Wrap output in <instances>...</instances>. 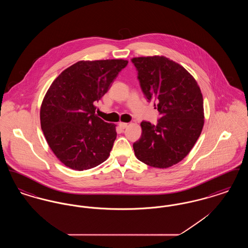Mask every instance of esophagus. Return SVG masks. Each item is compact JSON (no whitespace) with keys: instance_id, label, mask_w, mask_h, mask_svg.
Instances as JSON below:
<instances>
[{"instance_id":"esophagus-1","label":"esophagus","mask_w":248,"mask_h":248,"mask_svg":"<svg viewBox=\"0 0 248 248\" xmlns=\"http://www.w3.org/2000/svg\"><path fill=\"white\" fill-rule=\"evenodd\" d=\"M127 125H128V124H127V123H120V124H119V126H120L122 129L126 128V127H127Z\"/></svg>"}]
</instances>
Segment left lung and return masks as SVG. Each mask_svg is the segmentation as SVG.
<instances>
[{"label": "left lung", "instance_id": "left-lung-1", "mask_svg": "<svg viewBox=\"0 0 248 248\" xmlns=\"http://www.w3.org/2000/svg\"><path fill=\"white\" fill-rule=\"evenodd\" d=\"M142 91L156 101L161 118L156 125L143 121L136 157L147 165L167 168L182 161L200 137L204 124L200 87L184 67L164 56L131 59Z\"/></svg>", "mask_w": 248, "mask_h": 248}]
</instances>
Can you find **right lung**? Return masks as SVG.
<instances>
[{
  "label": "right lung",
  "mask_w": 248,
  "mask_h": 248,
  "mask_svg": "<svg viewBox=\"0 0 248 248\" xmlns=\"http://www.w3.org/2000/svg\"><path fill=\"white\" fill-rule=\"evenodd\" d=\"M128 61L81 60L62 71L50 85L41 109V127L59 161L83 171L102 164L116 140V125L94 113L98 101Z\"/></svg>",
  "instance_id": "obj_1"
}]
</instances>
